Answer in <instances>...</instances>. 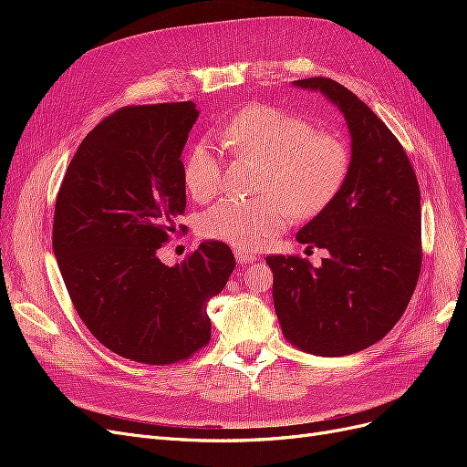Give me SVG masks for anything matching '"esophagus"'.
<instances>
[{"label": "esophagus", "mask_w": 467, "mask_h": 467, "mask_svg": "<svg viewBox=\"0 0 467 467\" xmlns=\"http://www.w3.org/2000/svg\"><path fill=\"white\" fill-rule=\"evenodd\" d=\"M234 255H235L237 263L242 265V266H244V265H249V263H253V261H257L255 253H249V251H245V249H235Z\"/></svg>", "instance_id": "obj_1"}]
</instances>
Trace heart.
Here are the masks:
<instances>
[{
    "mask_svg": "<svg viewBox=\"0 0 467 467\" xmlns=\"http://www.w3.org/2000/svg\"><path fill=\"white\" fill-rule=\"evenodd\" d=\"M222 148L263 160L257 199L225 196L201 218V234L237 249H259L285 230L290 218H312L345 185L350 150L327 130H314L304 117L253 103L237 110L218 132ZM194 201H208L222 187V167L206 144L191 150L182 169Z\"/></svg>",
    "mask_w": 467,
    "mask_h": 467,
    "instance_id": "b5f03b06",
    "label": "heart"
}]
</instances>
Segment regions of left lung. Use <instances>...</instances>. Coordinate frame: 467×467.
<instances>
[{"instance_id": "left-lung-1", "label": "left lung", "mask_w": 467, "mask_h": 467, "mask_svg": "<svg viewBox=\"0 0 467 467\" xmlns=\"http://www.w3.org/2000/svg\"><path fill=\"white\" fill-rule=\"evenodd\" d=\"M341 110L350 169L327 208L296 234L327 249L319 266L266 257L285 337L319 357H343L384 338L403 316L420 273V191L400 140L374 110L329 78L292 81Z\"/></svg>"}]
</instances>
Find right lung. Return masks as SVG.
Here are the masks:
<instances>
[{
    "label": "right lung",
    "instance_id": "1",
    "mask_svg": "<svg viewBox=\"0 0 467 467\" xmlns=\"http://www.w3.org/2000/svg\"><path fill=\"white\" fill-rule=\"evenodd\" d=\"M196 119L191 101L117 110L83 138L56 199L52 249L76 312L136 362L173 364L202 348L208 300L235 268L222 242L175 266L158 257L187 206L181 153Z\"/></svg>",
    "mask_w": 467,
    "mask_h": 467
}]
</instances>
